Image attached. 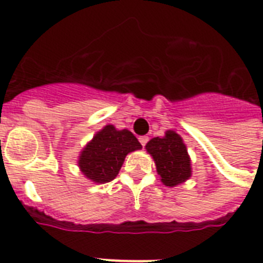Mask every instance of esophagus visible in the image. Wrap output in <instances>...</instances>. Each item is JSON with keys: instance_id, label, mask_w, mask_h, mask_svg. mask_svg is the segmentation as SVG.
I'll use <instances>...</instances> for the list:
<instances>
[{"instance_id": "34e87169", "label": "esophagus", "mask_w": 263, "mask_h": 263, "mask_svg": "<svg viewBox=\"0 0 263 263\" xmlns=\"http://www.w3.org/2000/svg\"><path fill=\"white\" fill-rule=\"evenodd\" d=\"M139 142H141V145L142 146H145L146 143H147V141H148V137L147 136H142V137H139Z\"/></svg>"}]
</instances>
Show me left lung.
Instances as JSON below:
<instances>
[{
	"label": "left lung",
	"instance_id": "left-lung-1",
	"mask_svg": "<svg viewBox=\"0 0 263 263\" xmlns=\"http://www.w3.org/2000/svg\"><path fill=\"white\" fill-rule=\"evenodd\" d=\"M146 152L154 159L160 182L167 187H175L191 178V158L182 137L174 130L164 132L163 137L150 139Z\"/></svg>",
	"mask_w": 263,
	"mask_h": 263
}]
</instances>
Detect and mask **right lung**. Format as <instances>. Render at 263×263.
<instances>
[{"instance_id":"right-lung-1","label":"right lung","mask_w":263,"mask_h":263,"mask_svg":"<svg viewBox=\"0 0 263 263\" xmlns=\"http://www.w3.org/2000/svg\"><path fill=\"white\" fill-rule=\"evenodd\" d=\"M141 148L142 145L132 132L106 125L83 147L78 166L80 173L90 182L104 184L118 175L129 153Z\"/></svg>"}]
</instances>
